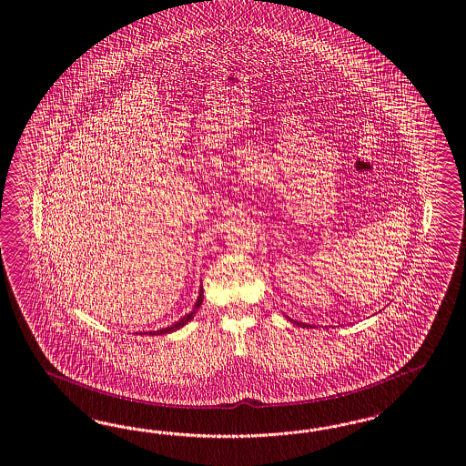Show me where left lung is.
Listing matches in <instances>:
<instances>
[{
	"mask_svg": "<svg viewBox=\"0 0 466 466\" xmlns=\"http://www.w3.org/2000/svg\"><path fill=\"white\" fill-rule=\"evenodd\" d=\"M290 321H292V319H290ZM294 322V324H298V326H308V324H302V322H299V321H292Z\"/></svg>",
	"mask_w": 466,
	"mask_h": 466,
	"instance_id": "obj_1",
	"label": "left lung"
}]
</instances>
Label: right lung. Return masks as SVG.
<instances>
[{"label": "right lung", "instance_id": "obj_1", "mask_svg": "<svg viewBox=\"0 0 466 466\" xmlns=\"http://www.w3.org/2000/svg\"><path fill=\"white\" fill-rule=\"evenodd\" d=\"M204 292L203 287H201V290H199V296H198V300H196V304H194V308H192L191 312L189 314H186V316H182L179 321L174 322L172 326H167V328H162V329H157V331H148V333L144 334H168L174 333V331H177L180 328H184L187 322L191 321L192 318L196 316V312L199 310L201 308V304H203Z\"/></svg>", "mask_w": 466, "mask_h": 466}]
</instances>
